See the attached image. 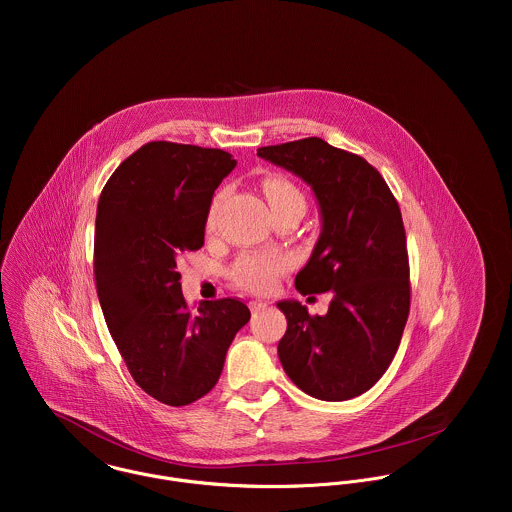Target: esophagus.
I'll return each instance as SVG.
<instances>
[{
    "label": "esophagus",
    "mask_w": 512,
    "mask_h": 512,
    "mask_svg": "<svg viewBox=\"0 0 512 512\" xmlns=\"http://www.w3.org/2000/svg\"><path fill=\"white\" fill-rule=\"evenodd\" d=\"M250 309L252 311H264V309H268V303L266 301H252Z\"/></svg>",
    "instance_id": "34e87169"
}]
</instances>
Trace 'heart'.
Listing matches in <instances>:
<instances>
[{"label": "heart", "instance_id": "heart-1", "mask_svg": "<svg viewBox=\"0 0 512 512\" xmlns=\"http://www.w3.org/2000/svg\"><path fill=\"white\" fill-rule=\"evenodd\" d=\"M262 191L274 215H280L284 211L305 213V207H307L305 195L286 175H268L262 181ZM222 199L224 195L219 193L211 203L209 217H207V226L211 230L217 226ZM286 268H288V260L284 256L252 252L236 260L232 268V278L236 286H240L246 292L266 293L276 286V280L286 272Z\"/></svg>", "mask_w": 512, "mask_h": 512}]
</instances>
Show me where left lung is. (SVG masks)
I'll list each match as a JSON object with an SVG mask.
<instances>
[{
	"label": "left lung",
	"instance_id": "8db88e82",
	"mask_svg": "<svg viewBox=\"0 0 512 512\" xmlns=\"http://www.w3.org/2000/svg\"><path fill=\"white\" fill-rule=\"evenodd\" d=\"M258 155L307 183L319 205L321 234L295 290L333 292L325 315H309L295 299L278 301L288 319L280 363L313 398L361 396L392 363L410 311L400 207L370 163L321 138L260 147Z\"/></svg>",
	"mask_w": 512,
	"mask_h": 512
}]
</instances>
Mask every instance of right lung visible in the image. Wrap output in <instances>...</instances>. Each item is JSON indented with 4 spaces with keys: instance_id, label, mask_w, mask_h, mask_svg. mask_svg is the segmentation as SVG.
Returning a JSON list of instances; mask_svg holds the SVG:
<instances>
[{
    "instance_id": "1",
    "label": "right lung",
    "mask_w": 512,
    "mask_h": 512,
    "mask_svg": "<svg viewBox=\"0 0 512 512\" xmlns=\"http://www.w3.org/2000/svg\"><path fill=\"white\" fill-rule=\"evenodd\" d=\"M222 149L149 142L112 173L96 209L94 280L110 335L151 398L187 406L219 380L250 309L232 297L187 307L177 258L205 244Z\"/></svg>"
}]
</instances>
